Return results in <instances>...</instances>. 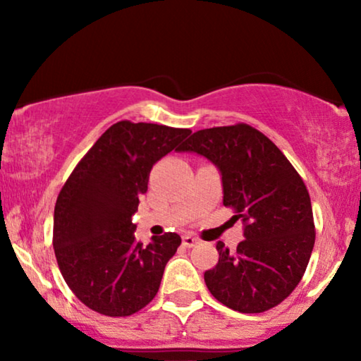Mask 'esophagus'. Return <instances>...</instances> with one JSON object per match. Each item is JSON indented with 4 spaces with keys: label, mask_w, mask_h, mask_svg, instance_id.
<instances>
[{
    "label": "esophagus",
    "mask_w": 361,
    "mask_h": 361,
    "mask_svg": "<svg viewBox=\"0 0 361 361\" xmlns=\"http://www.w3.org/2000/svg\"><path fill=\"white\" fill-rule=\"evenodd\" d=\"M197 243H199V240H197L194 235H184V236H182V245L187 246V248H192V246H195Z\"/></svg>",
    "instance_id": "obj_1"
}]
</instances>
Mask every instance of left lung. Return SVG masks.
<instances>
[{
    "mask_svg": "<svg viewBox=\"0 0 361 361\" xmlns=\"http://www.w3.org/2000/svg\"><path fill=\"white\" fill-rule=\"evenodd\" d=\"M177 151L204 156L219 169L224 205L243 221L245 240L235 253L216 243L219 263L204 274L212 295L243 314L283 302L302 279L315 241L312 205L298 171L243 123L197 131Z\"/></svg>",
    "mask_w": 361,
    "mask_h": 361,
    "instance_id": "obj_1",
    "label": "left lung"
}]
</instances>
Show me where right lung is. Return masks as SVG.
I'll use <instances>...</instances> for the list:
<instances>
[{"label": "right lung", "mask_w": 361, "mask_h": 361, "mask_svg": "<svg viewBox=\"0 0 361 361\" xmlns=\"http://www.w3.org/2000/svg\"><path fill=\"white\" fill-rule=\"evenodd\" d=\"M189 135L180 128L118 121L63 184L54 209V251L68 288L95 312L126 317L159 290L180 236H152L142 246L131 216L152 166Z\"/></svg>", "instance_id": "1"}]
</instances>
